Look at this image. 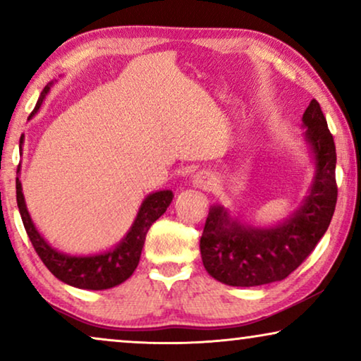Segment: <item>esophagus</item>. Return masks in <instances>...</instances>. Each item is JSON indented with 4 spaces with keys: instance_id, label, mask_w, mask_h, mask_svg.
Instances as JSON below:
<instances>
[{
    "instance_id": "esophagus-1",
    "label": "esophagus",
    "mask_w": 361,
    "mask_h": 361,
    "mask_svg": "<svg viewBox=\"0 0 361 361\" xmlns=\"http://www.w3.org/2000/svg\"><path fill=\"white\" fill-rule=\"evenodd\" d=\"M192 185L199 189H212L215 185V177L209 171H199L192 176Z\"/></svg>"
}]
</instances>
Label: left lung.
Segmentation results:
<instances>
[{
  "label": "left lung",
  "mask_w": 361,
  "mask_h": 361,
  "mask_svg": "<svg viewBox=\"0 0 361 361\" xmlns=\"http://www.w3.org/2000/svg\"><path fill=\"white\" fill-rule=\"evenodd\" d=\"M304 140L315 172L307 195L289 219L273 226L243 225L224 205H212L200 255L212 278L236 288L283 281L312 253L327 231L337 204V152L317 100L302 115Z\"/></svg>",
  "instance_id": "1"
}]
</instances>
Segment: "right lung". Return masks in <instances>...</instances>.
I'll return each mask as SVG.
<instances>
[{"label":"right lung","mask_w":361,"mask_h":361,"mask_svg":"<svg viewBox=\"0 0 361 361\" xmlns=\"http://www.w3.org/2000/svg\"><path fill=\"white\" fill-rule=\"evenodd\" d=\"M52 83H47L44 88L41 97L36 103V108L29 115L27 120L36 115L41 108L44 98L51 90ZM24 136L19 140V147L23 149ZM19 171L21 167L18 166V177H16V200L18 209L21 214L24 228L27 231L29 240L42 259V263L47 266V269L56 276L59 281L78 289H90V290H103L115 288V286L125 283L130 276L135 273L137 263H140L142 246H145L146 233L151 228V225L159 219V216L167 210V207L172 202V190H157L152 192L142 200V204L137 210V215L133 221L131 228L128 230L126 236L118 243L115 248L103 251L97 255L87 256H72L62 253L44 240V236L39 233L36 225L29 215L26 200H24L23 185L19 180Z\"/></svg>","instance_id":"1"}]
</instances>
